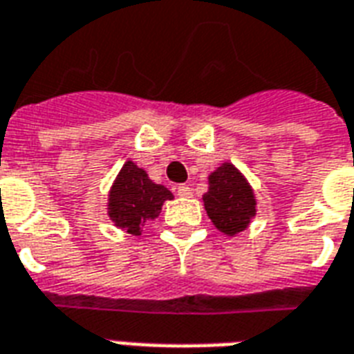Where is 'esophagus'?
<instances>
[{
  "label": "esophagus",
  "instance_id": "1",
  "mask_svg": "<svg viewBox=\"0 0 354 354\" xmlns=\"http://www.w3.org/2000/svg\"><path fill=\"white\" fill-rule=\"evenodd\" d=\"M174 191H176L178 196H183V198L191 196V187H189V185H185V183H180V185H176V187H174Z\"/></svg>",
  "mask_w": 354,
  "mask_h": 354
}]
</instances>
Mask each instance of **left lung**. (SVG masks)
<instances>
[{"mask_svg":"<svg viewBox=\"0 0 354 354\" xmlns=\"http://www.w3.org/2000/svg\"><path fill=\"white\" fill-rule=\"evenodd\" d=\"M204 206L213 225L226 236H236L254 217L256 198L241 172L230 163H225L209 176Z\"/></svg>","mask_w":354,"mask_h":354,"instance_id":"1","label":"left lung"}]
</instances>
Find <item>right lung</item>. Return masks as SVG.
Instances as JSON below:
<instances>
[{"mask_svg":"<svg viewBox=\"0 0 354 354\" xmlns=\"http://www.w3.org/2000/svg\"><path fill=\"white\" fill-rule=\"evenodd\" d=\"M171 198L169 189L153 183L133 161H126L109 193V217L118 228L139 236L141 226L156 219L163 202Z\"/></svg>","mask_w":354,"mask_h":354,"instance_id":"add662e5","label":"right lung"}]
</instances>
